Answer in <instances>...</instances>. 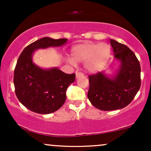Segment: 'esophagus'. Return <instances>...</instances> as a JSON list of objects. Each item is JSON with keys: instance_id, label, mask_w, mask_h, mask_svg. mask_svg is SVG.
Returning <instances> with one entry per match:
<instances>
[{"instance_id": "esophagus-1", "label": "esophagus", "mask_w": 151, "mask_h": 151, "mask_svg": "<svg viewBox=\"0 0 151 151\" xmlns=\"http://www.w3.org/2000/svg\"><path fill=\"white\" fill-rule=\"evenodd\" d=\"M81 76H84V74L81 72H76V77L78 78L79 77H81Z\"/></svg>"}]
</instances>
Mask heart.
Wrapping results in <instances>:
<instances>
[{"mask_svg": "<svg viewBox=\"0 0 151 151\" xmlns=\"http://www.w3.org/2000/svg\"><path fill=\"white\" fill-rule=\"evenodd\" d=\"M110 53V47L106 43H80L74 45L71 50V62L86 61V69L89 72H96L105 65Z\"/></svg>", "mask_w": 151, "mask_h": 151, "instance_id": "1", "label": "heart"}]
</instances>
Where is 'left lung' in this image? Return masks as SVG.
Here are the masks:
<instances>
[{"label":"left lung","mask_w":151,"mask_h":151,"mask_svg":"<svg viewBox=\"0 0 151 151\" xmlns=\"http://www.w3.org/2000/svg\"><path fill=\"white\" fill-rule=\"evenodd\" d=\"M114 57L121 62L117 75L112 79L104 72L89 75L87 96L93 106L100 110L123 109L133 101L141 87V66L134 52L127 46L110 40Z\"/></svg>","instance_id":"obj_1"}]
</instances>
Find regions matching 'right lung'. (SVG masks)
Here are the masks:
<instances>
[{"label": "right lung", "mask_w": 151, "mask_h": 151, "mask_svg": "<svg viewBox=\"0 0 151 151\" xmlns=\"http://www.w3.org/2000/svg\"><path fill=\"white\" fill-rule=\"evenodd\" d=\"M67 39L43 37L27 45L20 54L14 70L13 83L17 98L22 105L37 114L56 111L65 103L66 91L75 81V74H66L58 68L45 70L34 65L35 50L61 46Z\"/></svg>", "instance_id": "add662e5"}]
</instances>
